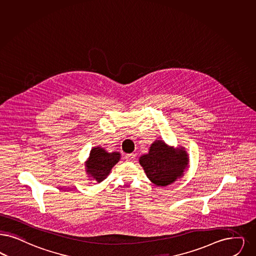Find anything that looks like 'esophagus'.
Here are the masks:
<instances>
[{"mask_svg": "<svg viewBox=\"0 0 256 256\" xmlns=\"http://www.w3.org/2000/svg\"><path fill=\"white\" fill-rule=\"evenodd\" d=\"M135 157H136V154H126V159L128 161H133V160L135 159Z\"/></svg>", "mask_w": 256, "mask_h": 256, "instance_id": "esophagus-1", "label": "esophagus"}]
</instances>
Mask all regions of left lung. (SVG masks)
Masks as SVG:
<instances>
[{"instance_id":"1","label":"left lung","mask_w":256,"mask_h":256,"mask_svg":"<svg viewBox=\"0 0 256 256\" xmlns=\"http://www.w3.org/2000/svg\"><path fill=\"white\" fill-rule=\"evenodd\" d=\"M139 163L152 183L166 186L184 176L190 158L184 146L174 148L163 140H155L148 152L139 158Z\"/></svg>"}]
</instances>
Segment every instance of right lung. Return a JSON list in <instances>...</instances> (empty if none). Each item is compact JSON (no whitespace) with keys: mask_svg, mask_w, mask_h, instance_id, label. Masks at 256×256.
Listing matches in <instances>:
<instances>
[{"mask_svg":"<svg viewBox=\"0 0 256 256\" xmlns=\"http://www.w3.org/2000/svg\"><path fill=\"white\" fill-rule=\"evenodd\" d=\"M121 159V154L118 152H108L104 148L93 146L90 156L86 161V172L97 183L104 181L112 170L113 166Z\"/></svg>","mask_w":256,"mask_h":256,"instance_id":"add662e5","label":"right lung"}]
</instances>
